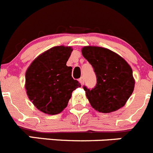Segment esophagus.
Here are the masks:
<instances>
[{"mask_svg": "<svg viewBox=\"0 0 153 153\" xmlns=\"http://www.w3.org/2000/svg\"><path fill=\"white\" fill-rule=\"evenodd\" d=\"M79 82H80V83L82 85H83V83H84V79H83V77H80V78H79Z\"/></svg>", "mask_w": 153, "mask_h": 153, "instance_id": "34e87169", "label": "esophagus"}]
</instances>
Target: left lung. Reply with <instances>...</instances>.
<instances>
[{"label": "left lung", "mask_w": 153, "mask_h": 153, "mask_svg": "<svg viewBox=\"0 0 153 153\" xmlns=\"http://www.w3.org/2000/svg\"><path fill=\"white\" fill-rule=\"evenodd\" d=\"M82 53L97 76V84L91 90L83 86L90 105L104 113L123 106L134 90L130 66L116 53L103 47H84Z\"/></svg>", "instance_id": "8db88e82"}]
</instances>
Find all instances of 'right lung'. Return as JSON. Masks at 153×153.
Wrapping results in <instances>:
<instances>
[{
  "label": "right lung",
  "instance_id": "obj_1",
  "mask_svg": "<svg viewBox=\"0 0 153 153\" xmlns=\"http://www.w3.org/2000/svg\"><path fill=\"white\" fill-rule=\"evenodd\" d=\"M72 48L52 47L32 62L25 75L27 93L39 110L49 115L60 113L67 107L74 90L81 86L67 67Z\"/></svg>",
  "mask_w": 153,
  "mask_h": 153
}]
</instances>
